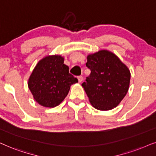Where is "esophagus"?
<instances>
[{"label":"esophagus","instance_id":"34e87169","mask_svg":"<svg viewBox=\"0 0 156 156\" xmlns=\"http://www.w3.org/2000/svg\"><path fill=\"white\" fill-rule=\"evenodd\" d=\"M78 82L81 83V82H83V78L82 76H78Z\"/></svg>","mask_w":156,"mask_h":156}]
</instances>
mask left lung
I'll return each mask as SVG.
<instances>
[{"label": "left lung", "mask_w": 156, "mask_h": 156, "mask_svg": "<svg viewBox=\"0 0 156 156\" xmlns=\"http://www.w3.org/2000/svg\"><path fill=\"white\" fill-rule=\"evenodd\" d=\"M90 74L82 83L90 104L100 111L118 106L129 88L130 72L115 54L101 50L87 56Z\"/></svg>", "instance_id": "obj_1"}]
</instances>
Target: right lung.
<instances>
[{
    "instance_id": "1",
    "label": "right lung",
    "mask_w": 156,
    "mask_h": 156,
    "mask_svg": "<svg viewBox=\"0 0 156 156\" xmlns=\"http://www.w3.org/2000/svg\"><path fill=\"white\" fill-rule=\"evenodd\" d=\"M78 79L69 73L60 55H47L38 61L29 77L28 86L33 98L38 104L54 108L63 102L70 86Z\"/></svg>"
}]
</instances>
